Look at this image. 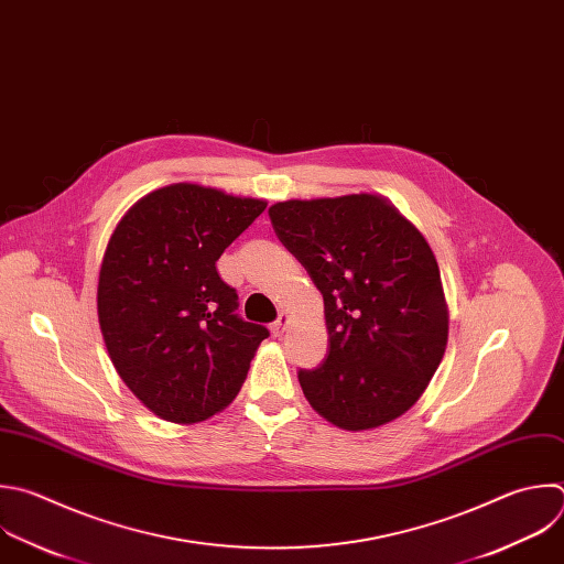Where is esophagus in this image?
<instances>
[{"label": "esophagus", "instance_id": "34e87169", "mask_svg": "<svg viewBox=\"0 0 564 564\" xmlns=\"http://www.w3.org/2000/svg\"><path fill=\"white\" fill-rule=\"evenodd\" d=\"M288 325H290V314H288V312H281L279 318L270 325V329H272L274 336H281V334L288 329Z\"/></svg>", "mask_w": 564, "mask_h": 564}]
</instances>
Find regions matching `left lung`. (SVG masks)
Returning <instances> with one entry per match:
<instances>
[{"label": "left lung", "instance_id": "left-lung-1", "mask_svg": "<svg viewBox=\"0 0 564 564\" xmlns=\"http://www.w3.org/2000/svg\"><path fill=\"white\" fill-rule=\"evenodd\" d=\"M323 294L329 351L301 369L310 405L347 432L403 416L427 390L449 332L436 257L383 195L290 199L268 210Z\"/></svg>", "mask_w": 564, "mask_h": 564}]
</instances>
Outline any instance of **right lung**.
Here are the masks:
<instances>
[{
  "label": "right lung",
  "instance_id": "obj_1",
  "mask_svg": "<svg viewBox=\"0 0 564 564\" xmlns=\"http://www.w3.org/2000/svg\"><path fill=\"white\" fill-rule=\"evenodd\" d=\"M268 202L170 183L117 224L99 270L97 314L108 356L159 419L193 425L226 410L270 332L235 314L217 272L224 250Z\"/></svg>",
  "mask_w": 564,
  "mask_h": 564
}]
</instances>
